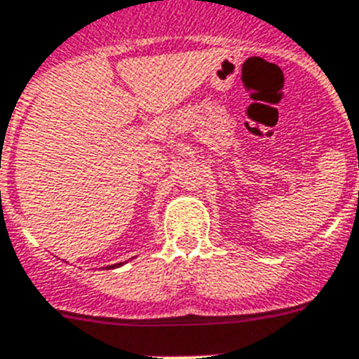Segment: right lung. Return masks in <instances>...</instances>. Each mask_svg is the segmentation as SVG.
Wrapping results in <instances>:
<instances>
[{
	"mask_svg": "<svg viewBox=\"0 0 359 359\" xmlns=\"http://www.w3.org/2000/svg\"><path fill=\"white\" fill-rule=\"evenodd\" d=\"M118 266H122V262H120V264H118ZM118 266H116V264H115V266H111V268H118Z\"/></svg>",
	"mask_w": 359,
	"mask_h": 359,
	"instance_id": "add662e5",
	"label": "right lung"
}]
</instances>
